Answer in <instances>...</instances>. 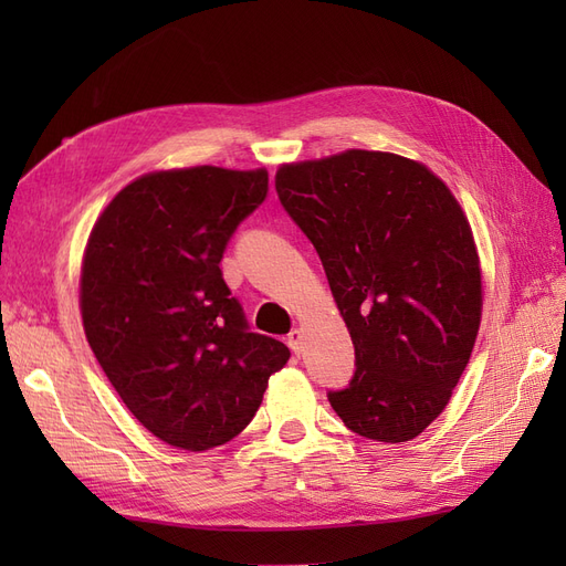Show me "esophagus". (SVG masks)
<instances>
[{
	"instance_id": "1",
	"label": "esophagus",
	"mask_w": 566,
	"mask_h": 566,
	"mask_svg": "<svg viewBox=\"0 0 566 566\" xmlns=\"http://www.w3.org/2000/svg\"><path fill=\"white\" fill-rule=\"evenodd\" d=\"M287 345H290V349H293L297 356L302 354V349H304V333L297 328V331H293L287 335Z\"/></svg>"
}]
</instances>
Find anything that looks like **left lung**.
Returning <instances> with one entry per match:
<instances>
[{
  "label": "left lung",
  "mask_w": 566,
  "mask_h": 566,
  "mask_svg": "<svg viewBox=\"0 0 566 566\" xmlns=\"http://www.w3.org/2000/svg\"><path fill=\"white\" fill-rule=\"evenodd\" d=\"M276 191L354 342V380L328 394L333 410L366 439H416L451 401L482 323L468 214L430 167L385 150L285 163Z\"/></svg>",
  "instance_id": "1"
}]
</instances>
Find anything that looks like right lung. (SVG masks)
<instances>
[{
	"mask_svg": "<svg viewBox=\"0 0 566 566\" xmlns=\"http://www.w3.org/2000/svg\"><path fill=\"white\" fill-rule=\"evenodd\" d=\"M269 172L156 169L98 214L80 269V314L96 361L150 434L210 451L241 434L290 349L248 331L221 279L235 227Z\"/></svg>",
	"mask_w": 566,
	"mask_h": 566,
	"instance_id": "1",
	"label": "right lung"
}]
</instances>
